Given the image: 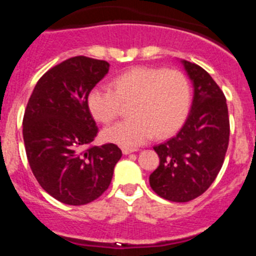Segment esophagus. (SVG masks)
<instances>
[{"label": "esophagus", "instance_id": "obj_1", "mask_svg": "<svg viewBox=\"0 0 256 256\" xmlns=\"http://www.w3.org/2000/svg\"><path fill=\"white\" fill-rule=\"evenodd\" d=\"M122 151H123L124 155H130V154L134 152V151H137V148H122Z\"/></svg>", "mask_w": 256, "mask_h": 256}]
</instances>
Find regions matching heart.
Segmentation results:
<instances>
[{"mask_svg": "<svg viewBox=\"0 0 256 256\" xmlns=\"http://www.w3.org/2000/svg\"><path fill=\"white\" fill-rule=\"evenodd\" d=\"M112 90L94 88L87 97L92 116L110 123L120 114L122 102L130 104V118L104 130L108 142L136 148L154 134L162 137L180 128L191 105V86L176 69L133 68L112 82Z\"/></svg>", "mask_w": 256, "mask_h": 256, "instance_id": "heart-1", "label": "heart"}]
</instances>
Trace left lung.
I'll list each match as a JSON object with an SVG mask.
<instances>
[{
  "mask_svg": "<svg viewBox=\"0 0 256 256\" xmlns=\"http://www.w3.org/2000/svg\"><path fill=\"white\" fill-rule=\"evenodd\" d=\"M194 86L186 122L174 137L154 148L159 166L150 186L165 200L187 202L202 195L220 170L230 141V118L224 94L206 70L180 61Z\"/></svg>",
  "mask_w": 256,
  "mask_h": 256,
  "instance_id": "8db88e82",
  "label": "left lung"
}]
</instances>
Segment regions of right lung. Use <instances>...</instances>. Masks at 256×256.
<instances>
[{"label":"right lung","instance_id":"1","mask_svg":"<svg viewBox=\"0 0 256 256\" xmlns=\"http://www.w3.org/2000/svg\"><path fill=\"white\" fill-rule=\"evenodd\" d=\"M108 66L104 60L70 58L40 76L29 97L22 119L26 158L40 187L64 204L100 198L122 158L114 144L88 148L98 128L87 97Z\"/></svg>","mask_w":256,"mask_h":256}]
</instances>
